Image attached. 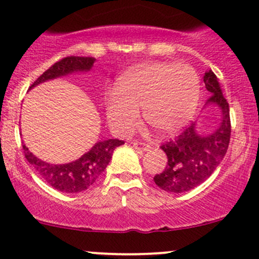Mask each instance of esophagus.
Returning a JSON list of instances; mask_svg holds the SVG:
<instances>
[{
    "mask_svg": "<svg viewBox=\"0 0 259 259\" xmlns=\"http://www.w3.org/2000/svg\"><path fill=\"white\" fill-rule=\"evenodd\" d=\"M133 147H135L136 149H138V151H143V152L149 151V149L152 148V147L149 146V144L142 143V142H135V143H133Z\"/></svg>",
    "mask_w": 259,
    "mask_h": 259,
    "instance_id": "34e87169",
    "label": "esophagus"
}]
</instances>
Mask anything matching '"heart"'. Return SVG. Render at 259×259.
<instances>
[{"mask_svg":"<svg viewBox=\"0 0 259 259\" xmlns=\"http://www.w3.org/2000/svg\"><path fill=\"white\" fill-rule=\"evenodd\" d=\"M200 80L188 65L144 64L119 79L117 93L106 96V117L119 135H130L141 122L140 110L148 126L160 136L180 131L195 112Z\"/></svg>","mask_w":259,"mask_h":259,"instance_id":"obj_1","label":"heart"}]
</instances>
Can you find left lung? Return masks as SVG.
I'll list each match as a JSON object with an SVG mask.
<instances>
[{
    "instance_id": "8db88e82",
    "label": "left lung",
    "mask_w": 259,
    "mask_h": 259,
    "mask_svg": "<svg viewBox=\"0 0 259 259\" xmlns=\"http://www.w3.org/2000/svg\"><path fill=\"white\" fill-rule=\"evenodd\" d=\"M204 82L210 93L206 106H218L221 111V119L219 126L207 135H200L193 123L175 140L162 144L160 148L168 157V163L162 173L155 174L154 183L168 193H185L204 183L216 170L229 148V102L212 71L205 73Z\"/></svg>"
}]
</instances>
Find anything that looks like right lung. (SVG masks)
I'll use <instances>...</instances> for the list:
<instances>
[{
    "label": "right lung",
    "instance_id": "obj_1",
    "mask_svg": "<svg viewBox=\"0 0 259 259\" xmlns=\"http://www.w3.org/2000/svg\"><path fill=\"white\" fill-rule=\"evenodd\" d=\"M95 58L91 57H68L64 58L38 77L34 86L57 77L66 76L73 73H86L93 69ZM124 142L119 140L100 141L94 144L93 148L86 152L79 159L66 164H51L35 157L26 144H23L24 155L29 164L38 171V174L57 190L63 193H80L90 188L97 178L106 169L107 164L112 158L115 148L122 146Z\"/></svg>",
    "mask_w": 259,
    "mask_h": 259
}]
</instances>
